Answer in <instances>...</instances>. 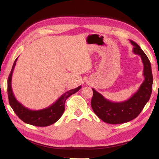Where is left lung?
I'll return each instance as SVG.
<instances>
[{"label": "left lung", "instance_id": "1", "mask_svg": "<svg viewBox=\"0 0 159 159\" xmlns=\"http://www.w3.org/2000/svg\"><path fill=\"white\" fill-rule=\"evenodd\" d=\"M130 42L134 46L133 52L139 55L142 60L145 79L136 93L128 100L121 102H111L92 89V109L100 120L108 124H123L136 118L149 101L152 91L153 76L150 60L137 43L133 40Z\"/></svg>", "mask_w": 159, "mask_h": 159}]
</instances>
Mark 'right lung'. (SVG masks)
Instances as JSON below:
<instances>
[{"instance_id": "1", "label": "right lung", "mask_w": 159, "mask_h": 159, "mask_svg": "<svg viewBox=\"0 0 159 159\" xmlns=\"http://www.w3.org/2000/svg\"><path fill=\"white\" fill-rule=\"evenodd\" d=\"M17 59L13 63L7 81V93L10 106L20 119L26 124L33 125L35 126H48L55 123L61 117L64 111H65V102L66 99L71 95L76 93L81 88V86L71 89L63 93L55 103L45 109L41 110L29 109L23 106L16 100L13 95L11 88L12 74L16 64Z\"/></svg>"}]
</instances>
